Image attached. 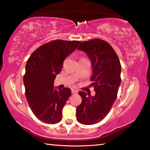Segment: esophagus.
Here are the masks:
<instances>
[{
	"label": "esophagus",
	"mask_w": 150,
	"mask_h": 150,
	"mask_svg": "<svg viewBox=\"0 0 150 150\" xmlns=\"http://www.w3.org/2000/svg\"><path fill=\"white\" fill-rule=\"evenodd\" d=\"M71 92H72V94H77L78 91H77V90H75V89H71Z\"/></svg>",
	"instance_id": "obj_1"
}]
</instances>
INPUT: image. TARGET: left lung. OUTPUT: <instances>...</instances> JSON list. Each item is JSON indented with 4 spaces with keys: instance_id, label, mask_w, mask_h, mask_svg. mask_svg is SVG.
<instances>
[{
    "instance_id": "1",
    "label": "left lung",
    "mask_w": 150,
    "mask_h": 150,
    "mask_svg": "<svg viewBox=\"0 0 150 150\" xmlns=\"http://www.w3.org/2000/svg\"><path fill=\"white\" fill-rule=\"evenodd\" d=\"M77 49L86 53L91 60V85L96 94L87 96L86 92H79L82 102L77 108V120L83 125H94L105 118L112 108L121 84V66L115 50L103 40L84 41Z\"/></svg>"
}]
</instances>
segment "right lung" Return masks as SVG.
Listing matches in <instances>:
<instances>
[{
	"mask_svg": "<svg viewBox=\"0 0 150 150\" xmlns=\"http://www.w3.org/2000/svg\"><path fill=\"white\" fill-rule=\"evenodd\" d=\"M81 42L52 40L35 50L28 59L23 76L25 96L39 120L56 124L62 120V109L71 95L69 88L56 89L54 81L61 72L65 59Z\"/></svg>",
	"mask_w": 150,
	"mask_h": 150,
	"instance_id": "add662e5",
	"label": "right lung"
}]
</instances>
